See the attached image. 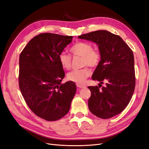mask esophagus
<instances>
[{"instance_id":"esophagus-1","label":"esophagus","mask_w":149,"mask_h":149,"mask_svg":"<svg viewBox=\"0 0 149 149\" xmlns=\"http://www.w3.org/2000/svg\"><path fill=\"white\" fill-rule=\"evenodd\" d=\"M76 86H77V87H78L79 88H83L86 87L84 85H83L81 84H78V83L76 84Z\"/></svg>"}]
</instances>
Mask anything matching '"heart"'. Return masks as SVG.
Returning a JSON list of instances; mask_svg holds the SVG:
<instances>
[{"label": "heart", "mask_w": 149, "mask_h": 149, "mask_svg": "<svg viewBox=\"0 0 149 149\" xmlns=\"http://www.w3.org/2000/svg\"><path fill=\"white\" fill-rule=\"evenodd\" d=\"M91 44L85 42H78L71 48V52L74 56L82 57V66L88 65L91 67L97 66L101 61V54L96 49H93ZM59 61L61 66L65 69L68 70L71 66V58L65 52L60 54ZM91 71L89 68L84 67L79 70H74L69 72L67 78L78 84L83 83L86 79L91 75Z\"/></svg>", "instance_id": "heart-1"}]
</instances>
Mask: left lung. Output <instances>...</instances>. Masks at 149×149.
<instances>
[{
    "label": "left lung",
    "mask_w": 149,
    "mask_h": 149,
    "mask_svg": "<svg viewBox=\"0 0 149 149\" xmlns=\"http://www.w3.org/2000/svg\"><path fill=\"white\" fill-rule=\"evenodd\" d=\"M78 38L95 43L101 54V61L92 76V79L100 84L99 87H88L91 93L89 109L100 118H112L124 110L133 95L136 86L133 52L120 37L107 30L92 31ZM103 82L106 86L100 90Z\"/></svg>",
    "instance_id": "8db88e82"
}]
</instances>
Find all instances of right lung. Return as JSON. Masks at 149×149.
Instances as JSON below:
<instances>
[{
  "instance_id": "1",
  "label": "right lung",
  "mask_w": 149,
  "mask_h": 149,
  "mask_svg": "<svg viewBox=\"0 0 149 149\" xmlns=\"http://www.w3.org/2000/svg\"><path fill=\"white\" fill-rule=\"evenodd\" d=\"M72 38V36L40 33L20 55L19 81L22 96L33 113L48 121L64 117L75 95L74 82L61 84L65 74L58 58Z\"/></svg>"
}]
</instances>
